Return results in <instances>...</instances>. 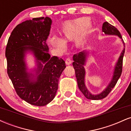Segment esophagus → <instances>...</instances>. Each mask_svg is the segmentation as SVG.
<instances>
[{"label": "esophagus", "instance_id": "esophagus-1", "mask_svg": "<svg viewBox=\"0 0 131 131\" xmlns=\"http://www.w3.org/2000/svg\"><path fill=\"white\" fill-rule=\"evenodd\" d=\"M65 63H66V64H67V65H70V64H71V60L70 58H67V59H66Z\"/></svg>", "mask_w": 131, "mask_h": 131}]
</instances>
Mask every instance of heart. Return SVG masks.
Here are the masks:
<instances>
[{
	"mask_svg": "<svg viewBox=\"0 0 131 131\" xmlns=\"http://www.w3.org/2000/svg\"><path fill=\"white\" fill-rule=\"evenodd\" d=\"M89 25L90 21L85 18L67 21L61 28L63 40L54 36L50 38V43L57 50L63 52L66 50L65 43L75 39L74 47L76 49H81L84 46L89 32Z\"/></svg>",
	"mask_w": 131,
	"mask_h": 131,
	"instance_id": "1",
	"label": "heart"
}]
</instances>
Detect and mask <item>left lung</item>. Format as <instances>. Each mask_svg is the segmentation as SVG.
Instances as JSON below:
<instances>
[{"label": "left lung", "mask_w": 131, "mask_h": 131, "mask_svg": "<svg viewBox=\"0 0 131 131\" xmlns=\"http://www.w3.org/2000/svg\"><path fill=\"white\" fill-rule=\"evenodd\" d=\"M102 32L105 35L108 36H116L121 39V42L123 43V50L120 54L118 60L116 62L114 70L113 72V76L108 85L103 91L98 94H92L89 92L85 84V70L84 67L88 61V58L89 56L90 52L89 50H84L79 52V53L75 54L73 55V66L75 70L76 78L77 79L78 85L81 92L87 99L89 100H101L105 98L108 95L112 89L115 86L117 81L120 78L122 73L123 68V59L124 57V52H125V46L123 41L122 37L119 31L115 27L112 26V25L108 22H104L102 25Z\"/></svg>", "instance_id": "left-lung-1"}]
</instances>
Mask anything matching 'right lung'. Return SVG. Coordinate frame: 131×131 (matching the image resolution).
Listing matches in <instances>:
<instances>
[{"label": "right lung", "instance_id": "obj_1", "mask_svg": "<svg viewBox=\"0 0 131 131\" xmlns=\"http://www.w3.org/2000/svg\"><path fill=\"white\" fill-rule=\"evenodd\" d=\"M52 21L46 16L34 18L16 26L9 37L5 50L7 73L16 94L35 106H44L55 98L58 80L66 68L65 62L51 57L46 41ZM35 58L37 67L28 71L27 54Z\"/></svg>", "mask_w": 131, "mask_h": 131}]
</instances>
